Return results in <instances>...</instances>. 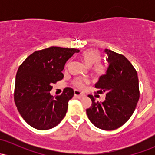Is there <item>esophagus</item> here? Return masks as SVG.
<instances>
[{
	"instance_id": "obj_1",
	"label": "esophagus",
	"mask_w": 155,
	"mask_h": 155,
	"mask_svg": "<svg viewBox=\"0 0 155 155\" xmlns=\"http://www.w3.org/2000/svg\"><path fill=\"white\" fill-rule=\"evenodd\" d=\"M74 95H75L78 98H82V97H85L84 94H83L82 92H81L77 90H74Z\"/></svg>"
}]
</instances>
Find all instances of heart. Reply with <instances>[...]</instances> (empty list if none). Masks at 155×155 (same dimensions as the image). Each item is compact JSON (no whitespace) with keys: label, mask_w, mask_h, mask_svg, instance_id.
<instances>
[{"label":"heart","mask_w":155,"mask_h":155,"mask_svg":"<svg viewBox=\"0 0 155 155\" xmlns=\"http://www.w3.org/2000/svg\"><path fill=\"white\" fill-rule=\"evenodd\" d=\"M80 58H81V60H82V62L84 63V65L86 66L90 67L95 64V65L93 67V70L96 74H102L104 72V66L101 64L97 63L99 61V60H100L101 56L100 53L97 50L93 49H90L84 51L81 53ZM87 82V80L78 79L75 81V84L78 87L82 88Z\"/></svg>","instance_id":"1"}]
</instances>
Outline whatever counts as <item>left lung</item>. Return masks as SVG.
Here are the masks:
<instances>
[{
	"label": "left lung",
	"mask_w": 155,
	"mask_h": 155,
	"mask_svg": "<svg viewBox=\"0 0 155 155\" xmlns=\"http://www.w3.org/2000/svg\"><path fill=\"white\" fill-rule=\"evenodd\" d=\"M108 67L95 84L97 92L106 94L104 102L89 95L92 105L87 114L95 127L105 130L117 129L132 116L139 99L138 79L136 69L124 55L106 49Z\"/></svg>",
	"instance_id": "1"
}]
</instances>
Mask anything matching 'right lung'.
Wrapping results in <instances>:
<instances>
[{
  "instance_id": "right-lung-1",
  "label": "right lung",
  "mask_w": 155,
  "mask_h": 155,
  "mask_svg": "<svg viewBox=\"0 0 155 155\" xmlns=\"http://www.w3.org/2000/svg\"><path fill=\"white\" fill-rule=\"evenodd\" d=\"M77 49L51 47L34 51L21 64L16 74L15 102L24 120L31 127L46 130L65 116L74 92L64 89L60 95L50 94L52 84L63 78L62 71Z\"/></svg>"
}]
</instances>
